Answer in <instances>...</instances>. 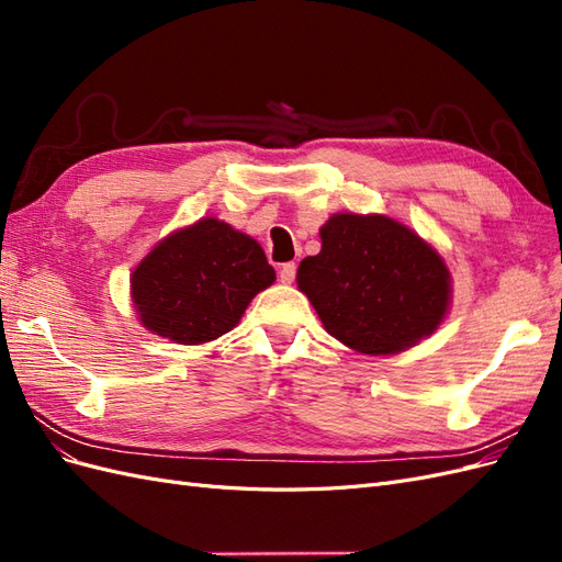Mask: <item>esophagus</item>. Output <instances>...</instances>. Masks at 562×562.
<instances>
[{
	"instance_id": "1",
	"label": "esophagus",
	"mask_w": 562,
	"mask_h": 562,
	"mask_svg": "<svg viewBox=\"0 0 562 562\" xmlns=\"http://www.w3.org/2000/svg\"><path fill=\"white\" fill-rule=\"evenodd\" d=\"M295 274H297V265H295V262H285V265L279 269L281 283H293V281H295Z\"/></svg>"
}]
</instances>
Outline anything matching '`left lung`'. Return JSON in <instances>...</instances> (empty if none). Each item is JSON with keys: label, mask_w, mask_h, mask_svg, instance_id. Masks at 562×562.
Returning <instances> with one entry per match:
<instances>
[{"label": "left lung", "mask_w": 562, "mask_h": 562, "mask_svg": "<svg viewBox=\"0 0 562 562\" xmlns=\"http://www.w3.org/2000/svg\"><path fill=\"white\" fill-rule=\"evenodd\" d=\"M297 285L335 339L372 356L417 345L450 302L440 255L384 215H333L321 227V252L300 262Z\"/></svg>", "instance_id": "8db88e82"}]
</instances>
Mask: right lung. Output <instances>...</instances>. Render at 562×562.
Returning a JSON list of instances; mask_svg holds the SVG:
<instances>
[{"label": "right lung", "mask_w": 562, "mask_h": 562, "mask_svg": "<svg viewBox=\"0 0 562 562\" xmlns=\"http://www.w3.org/2000/svg\"><path fill=\"white\" fill-rule=\"evenodd\" d=\"M274 279L258 241L203 217L147 255L133 271L131 297L147 330L201 345L229 333Z\"/></svg>", "instance_id": "add662e5"}]
</instances>
